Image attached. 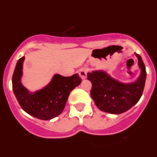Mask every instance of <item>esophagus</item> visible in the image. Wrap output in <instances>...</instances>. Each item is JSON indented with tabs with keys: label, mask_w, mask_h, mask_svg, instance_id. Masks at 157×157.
<instances>
[{
	"label": "esophagus",
	"mask_w": 157,
	"mask_h": 157,
	"mask_svg": "<svg viewBox=\"0 0 157 157\" xmlns=\"http://www.w3.org/2000/svg\"><path fill=\"white\" fill-rule=\"evenodd\" d=\"M87 71H88V69L86 68V67H83V68L80 69L78 74H79V76L82 79H85L87 77Z\"/></svg>",
	"instance_id": "34e87169"
}]
</instances>
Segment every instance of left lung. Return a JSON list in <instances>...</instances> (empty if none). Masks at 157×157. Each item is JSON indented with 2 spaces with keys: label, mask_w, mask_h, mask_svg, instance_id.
<instances>
[{
  "label": "left lung",
  "mask_w": 157,
  "mask_h": 157,
  "mask_svg": "<svg viewBox=\"0 0 157 157\" xmlns=\"http://www.w3.org/2000/svg\"><path fill=\"white\" fill-rule=\"evenodd\" d=\"M136 56L141 75L133 83L120 82L103 71H94L87 74V78L92 82L91 98L100 110L111 114H121L138 103L145 87L146 71L141 56Z\"/></svg>",
  "instance_id": "8db88e82"
}]
</instances>
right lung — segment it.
Returning a JSON list of instances; mask_svg holds the SVG:
<instances>
[{
    "instance_id": "obj_1",
    "label": "right lung",
    "mask_w": 157,
    "mask_h": 157,
    "mask_svg": "<svg viewBox=\"0 0 157 157\" xmlns=\"http://www.w3.org/2000/svg\"><path fill=\"white\" fill-rule=\"evenodd\" d=\"M23 60L24 56L18 60L12 75L13 92L22 109L30 116L43 120L61 114L71 91L81 83L78 75L70 77L55 75L47 86L31 94L21 83Z\"/></svg>"
}]
</instances>
